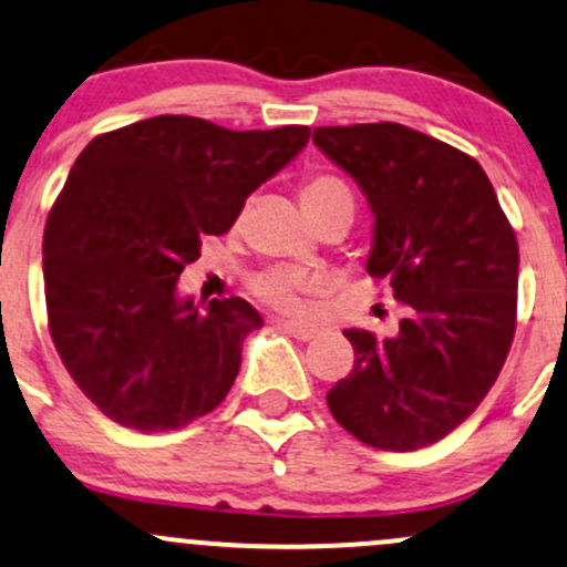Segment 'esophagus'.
<instances>
[{
  "instance_id": "esophagus-1",
  "label": "esophagus",
  "mask_w": 567,
  "mask_h": 567,
  "mask_svg": "<svg viewBox=\"0 0 567 567\" xmlns=\"http://www.w3.org/2000/svg\"><path fill=\"white\" fill-rule=\"evenodd\" d=\"M274 326H277L279 331L296 336V339H301V341H309L317 336V328L303 326V322H298V320H285V317H277V320H274Z\"/></svg>"
}]
</instances>
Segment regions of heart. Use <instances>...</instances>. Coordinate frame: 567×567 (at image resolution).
I'll return each mask as SVG.
<instances>
[{
    "label": "heart",
    "mask_w": 567,
    "mask_h": 567,
    "mask_svg": "<svg viewBox=\"0 0 567 567\" xmlns=\"http://www.w3.org/2000/svg\"><path fill=\"white\" fill-rule=\"evenodd\" d=\"M336 190H347L341 179L331 177V174H309V177L301 183L303 207L320 204L322 198H328ZM250 288L260 301L271 303V307L277 309H285V312H296L298 296H301L303 290H309V277L298 269L274 266V269L255 274L250 279Z\"/></svg>",
    "instance_id": "b5f03b06"
}]
</instances>
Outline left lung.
Returning a JSON list of instances; mask_svg holds the SVG:
<instances>
[{
	"mask_svg": "<svg viewBox=\"0 0 567 567\" xmlns=\"http://www.w3.org/2000/svg\"><path fill=\"white\" fill-rule=\"evenodd\" d=\"M369 198L365 269L406 307L398 333L344 331L354 365L328 393L344 431L388 452L435 444L476 412L516 331L519 247L476 158L401 123L312 134Z\"/></svg>",
	"mask_w": 567,
	"mask_h": 567,
	"instance_id": "1",
	"label": "left lung"
}]
</instances>
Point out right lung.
Here are the masks:
<instances>
[{
  "label": "right lung",
  "mask_w": 567,
  "mask_h": 567,
  "mask_svg": "<svg viewBox=\"0 0 567 567\" xmlns=\"http://www.w3.org/2000/svg\"><path fill=\"white\" fill-rule=\"evenodd\" d=\"M307 142L309 126L231 132L158 115L78 155L48 215L42 274L61 363L104 416L161 433L220 406L264 320L239 296L198 309L177 279Z\"/></svg>",
  "instance_id": "right-lung-1"
}]
</instances>
